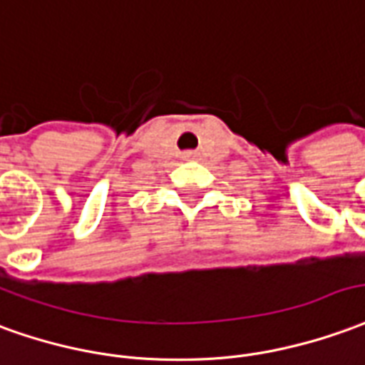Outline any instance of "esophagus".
Returning a JSON list of instances; mask_svg holds the SVG:
<instances>
[{"label":"esophagus","instance_id":"obj_1","mask_svg":"<svg viewBox=\"0 0 365 365\" xmlns=\"http://www.w3.org/2000/svg\"><path fill=\"white\" fill-rule=\"evenodd\" d=\"M182 157H185V159H192L195 153H192V151H187V153H182Z\"/></svg>","mask_w":365,"mask_h":365}]
</instances>
